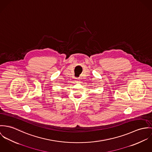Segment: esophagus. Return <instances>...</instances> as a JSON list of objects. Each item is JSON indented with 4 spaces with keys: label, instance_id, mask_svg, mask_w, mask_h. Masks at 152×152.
<instances>
[{
    "label": "esophagus",
    "instance_id": "esophagus-1",
    "mask_svg": "<svg viewBox=\"0 0 152 152\" xmlns=\"http://www.w3.org/2000/svg\"><path fill=\"white\" fill-rule=\"evenodd\" d=\"M77 82H79V81H77Z\"/></svg>",
    "mask_w": 152,
    "mask_h": 152
}]
</instances>
